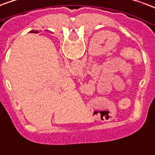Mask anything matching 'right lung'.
<instances>
[{
	"label": "right lung",
	"mask_w": 155,
	"mask_h": 155,
	"mask_svg": "<svg viewBox=\"0 0 155 155\" xmlns=\"http://www.w3.org/2000/svg\"><path fill=\"white\" fill-rule=\"evenodd\" d=\"M31 32H32V33H34V34H37V33H38V30H33V31H31Z\"/></svg>",
	"instance_id": "1"
}]
</instances>
